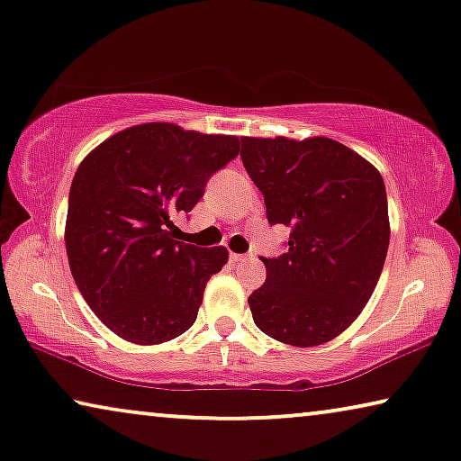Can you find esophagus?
<instances>
[{"instance_id": "obj_1", "label": "esophagus", "mask_w": 461, "mask_h": 461, "mask_svg": "<svg viewBox=\"0 0 461 461\" xmlns=\"http://www.w3.org/2000/svg\"><path fill=\"white\" fill-rule=\"evenodd\" d=\"M243 259H245V256H241V253H230V262H232V264L243 262Z\"/></svg>"}]
</instances>
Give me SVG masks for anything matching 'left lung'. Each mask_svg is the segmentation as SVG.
<instances>
[{
    "label": "left lung",
    "instance_id": "left-lung-1",
    "mask_svg": "<svg viewBox=\"0 0 461 461\" xmlns=\"http://www.w3.org/2000/svg\"><path fill=\"white\" fill-rule=\"evenodd\" d=\"M241 159L270 224L289 226V249L262 258L266 283L249 295L253 322L280 343H329L368 303L389 249L380 172L329 137H241Z\"/></svg>",
    "mask_w": 461,
    "mask_h": 461
}]
</instances>
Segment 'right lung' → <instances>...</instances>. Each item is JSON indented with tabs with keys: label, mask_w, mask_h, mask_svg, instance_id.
Listing matches in <instances>:
<instances>
[{
	"label": "right lung",
	"mask_w": 461,
	"mask_h": 461,
	"mask_svg": "<svg viewBox=\"0 0 461 461\" xmlns=\"http://www.w3.org/2000/svg\"><path fill=\"white\" fill-rule=\"evenodd\" d=\"M237 156V137L148 122L105 139L77 168L64 232L70 272L124 341H172L195 322L229 251L175 241L172 220L195 208L210 176Z\"/></svg>",
	"instance_id": "obj_1"
}]
</instances>
